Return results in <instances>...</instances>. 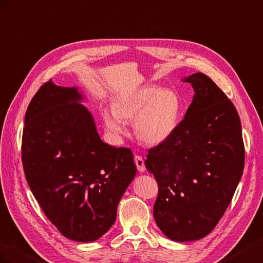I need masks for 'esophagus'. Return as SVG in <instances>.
I'll return each instance as SVG.
<instances>
[{
    "label": "esophagus",
    "instance_id": "esophagus-1",
    "mask_svg": "<svg viewBox=\"0 0 263 263\" xmlns=\"http://www.w3.org/2000/svg\"><path fill=\"white\" fill-rule=\"evenodd\" d=\"M134 163H136L137 168L140 173H143V172L145 171V165H144L143 159H142V157L139 155H136L134 156Z\"/></svg>",
    "mask_w": 263,
    "mask_h": 263
}]
</instances>
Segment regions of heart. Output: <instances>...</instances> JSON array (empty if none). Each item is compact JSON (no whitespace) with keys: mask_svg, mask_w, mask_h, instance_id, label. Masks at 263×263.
<instances>
[{"mask_svg":"<svg viewBox=\"0 0 263 263\" xmlns=\"http://www.w3.org/2000/svg\"><path fill=\"white\" fill-rule=\"evenodd\" d=\"M179 114L181 99L174 90L148 85L118 97L112 102V111L103 110L102 118L112 136H122L124 122H133L142 143L159 145L176 130Z\"/></svg>","mask_w":263,"mask_h":263,"instance_id":"obj_1","label":"heart"}]
</instances>
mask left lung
Masks as SVG:
<instances>
[{
	"label": "left lung",
	"instance_id": "obj_1",
	"mask_svg": "<svg viewBox=\"0 0 263 263\" xmlns=\"http://www.w3.org/2000/svg\"><path fill=\"white\" fill-rule=\"evenodd\" d=\"M182 80L192 85L193 101L174 133L149 148L144 162L159 185L156 224L178 242L204 238L216 227L245 164L241 123L234 104L204 73Z\"/></svg>",
	"mask_w": 263,
	"mask_h": 263
}]
</instances>
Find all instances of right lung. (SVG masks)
Masks as SVG:
<instances>
[{
  "instance_id": "right-lung-1",
  "label": "right lung",
  "mask_w": 263,
  "mask_h": 263,
  "mask_svg": "<svg viewBox=\"0 0 263 263\" xmlns=\"http://www.w3.org/2000/svg\"><path fill=\"white\" fill-rule=\"evenodd\" d=\"M82 101L77 87L44 84L26 110L22 161L47 218L66 238L89 242L115 223L137 166L130 148L100 139Z\"/></svg>"
}]
</instances>
